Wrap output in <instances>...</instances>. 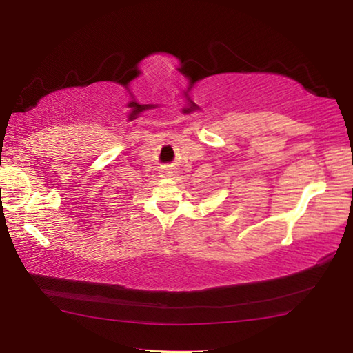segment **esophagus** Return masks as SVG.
Returning a JSON list of instances; mask_svg holds the SVG:
<instances>
[{
  "mask_svg": "<svg viewBox=\"0 0 353 353\" xmlns=\"http://www.w3.org/2000/svg\"><path fill=\"white\" fill-rule=\"evenodd\" d=\"M176 168H165L163 171H162V176L163 177H171V176H174L176 174Z\"/></svg>",
  "mask_w": 353,
  "mask_h": 353,
  "instance_id": "esophagus-1",
  "label": "esophagus"
}]
</instances>
